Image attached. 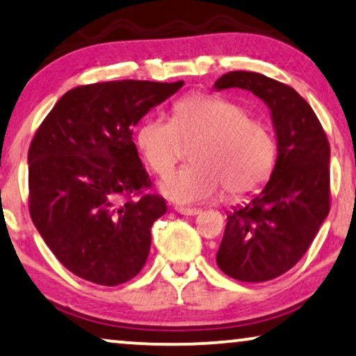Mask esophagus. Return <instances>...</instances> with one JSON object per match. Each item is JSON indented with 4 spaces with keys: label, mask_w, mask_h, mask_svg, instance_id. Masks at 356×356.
<instances>
[{
    "label": "esophagus",
    "mask_w": 356,
    "mask_h": 356,
    "mask_svg": "<svg viewBox=\"0 0 356 356\" xmlns=\"http://www.w3.org/2000/svg\"><path fill=\"white\" fill-rule=\"evenodd\" d=\"M179 214H184V216H197V214H200L202 211L197 208H184V207H176L174 208Z\"/></svg>",
    "instance_id": "34e87169"
}]
</instances>
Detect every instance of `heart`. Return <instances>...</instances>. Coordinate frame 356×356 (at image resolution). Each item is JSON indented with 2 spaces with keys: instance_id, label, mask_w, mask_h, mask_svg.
Masks as SVG:
<instances>
[{
  "instance_id": "b5f03b06",
  "label": "heart",
  "mask_w": 356,
  "mask_h": 356,
  "mask_svg": "<svg viewBox=\"0 0 356 356\" xmlns=\"http://www.w3.org/2000/svg\"><path fill=\"white\" fill-rule=\"evenodd\" d=\"M192 148V166L177 169L159 182V192L180 204H197L221 193H252L266 182L276 159V140L266 124L248 118L242 104L216 95H188L174 104L172 119H147L137 132V147L156 174H166Z\"/></svg>"
}]
</instances>
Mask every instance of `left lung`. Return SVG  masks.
Returning <instances> with one entry per match:
<instances>
[{
  "label": "left lung",
  "mask_w": 356,
  "mask_h": 356,
  "mask_svg": "<svg viewBox=\"0 0 356 356\" xmlns=\"http://www.w3.org/2000/svg\"><path fill=\"white\" fill-rule=\"evenodd\" d=\"M216 90L252 92L271 111L277 158L266 185L227 213L216 263L229 277L264 282L282 276L307 253L329 214L330 148L312 106L289 85L234 71Z\"/></svg>",
  "instance_id": "8db88e82"
}]
</instances>
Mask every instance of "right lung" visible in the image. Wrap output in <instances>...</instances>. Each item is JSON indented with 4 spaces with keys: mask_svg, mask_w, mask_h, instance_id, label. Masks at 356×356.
<instances>
[{
    "mask_svg": "<svg viewBox=\"0 0 356 356\" xmlns=\"http://www.w3.org/2000/svg\"><path fill=\"white\" fill-rule=\"evenodd\" d=\"M184 82L113 80L69 90L44 118L29 149L30 216L69 271L119 285L147 263L163 197H122L149 187L132 129Z\"/></svg>",
    "mask_w": 356,
    "mask_h": 356,
    "instance_id": "right-lung-1",
    "label": "right lung"
}]
</instances>
